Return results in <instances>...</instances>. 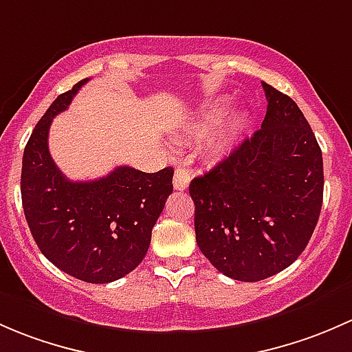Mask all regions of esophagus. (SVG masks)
<instances>
[{"instance_id": "1", "label": "esophagus", "mask_w": 352, "mask_h": 352, "mask_svg": "<svg viewBox=\"0 0 352 352\" xmlns=\"http://www.w3.org/2000/svg\"><path fill=\"white\" fill-rule=\"evenodd\" d=\"M190 171L184 168H177L176 173H175V179H173V184H175V190L177 191H183L186 190L188 184H190Z\"/></svg>"}]
</instances>
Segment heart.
Returning a JSON list of instances; mask_svg holds the SVG:
<instances>
[{
  "label": "heart",
  "mask_w": 352,
  "mask_h": 352,
  "mask_svg": "<svg viewBox=\"0 0 352 352\" xmlns=\"http://www.w3.org/2000/svg\"><path fill=\"white\" fill-rule=\"evenodd\" d=\"M227 108H229V101L227 100H222L219 101V103L210 104L208 108H205L200 120H198V125H197L198 132L206 133V132H212L213 129H217V126L222 123L223 118H226ZM244 126H245V115L241 113L232 117L230 120L222 126V130L219 132L217 139L213 140V146H212L213 154L217 155L226 154V152L230 149L232 144H234V140L237 139L239 133L244 130Z\"/></svg>",
  "instance_id": "obj_1"
}]
</instances>
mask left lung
<instances>
[{
  "instance_id": "1",
  "label": "left lung",
  "mask_w": 352,
  "mask_h": 352,
  "mask_svg": "<svg viewBox=\"0 0 352 352\" xmlns=\"http://www.w3.org/2000/svg\"><path fill=\"white\" fill-rule=\"evenodd\" d=\"M261 129L212 171L195 177V232L203 256L226 276L261 281L295 263L324 198L322 151L298 104L263 82Z\"/></svg>"
}]
</instances>
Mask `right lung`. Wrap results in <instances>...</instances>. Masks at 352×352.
Segmentation results:
<instances>
[{
  "label": "right lung",
  "mask_w": 352,
  "mask_h": 352,
  "mask_svg": "<svg viewBox=\"0 0 352 352\" xmlns=\"http://www.w3.org/2000/svg\"><path fill=\"white\" fill-rule=\"evenodd\" d=\"M86 82L57 96L35 125L21 162V203L32 237L54 266L86 283H111L146 257L175 171L120 166L100 179L69 181L50 157L47 140L54 117Z\"/></svg>",
  "instance_id": "right-lung-1"
}]
</instances>
